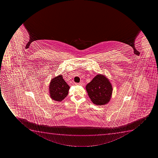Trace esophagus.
I'll list each match as a JSON object with an SVG mask.
<instances>
[{
    "mask_svg": "<svg viewBox=\"0 0 158 158\" xmlns=\"http://www.w3.org/2000/svg\"><path fill=\"white\" fill-rule=\"evenodd\" d=\"M76 85H82V83H75Z\"/></svg>",
    "mask_w": 158,
    "mask_h": 158,
    "instance_id": "1",
    "label": "esophagus"
}]
</instances>
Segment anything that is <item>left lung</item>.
I'll use <instances>...</instances> for the list:
<instances>
[{
  "instance_id": "left-lung-1",
  "label": "left lung",
  "mask_w": 158,
  "mask_h": 158,
  "mask_svg": "<svg viewBox=\"0 0 158 158\" xmlns=\"http://www.w3.org/2000/svg\"><path fill=\"white\" fill-rule=\"evenodd\" d=\"M89 98L94 104L104 105L110 102L113 88L108 78L97 74L85 87Z\"/></svg>"
}]
</instances>
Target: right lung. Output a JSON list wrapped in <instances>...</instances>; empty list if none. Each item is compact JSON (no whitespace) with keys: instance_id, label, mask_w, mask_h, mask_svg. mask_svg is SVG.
Here are the masks:
<instances>
[{"instance_id":"right-lung-1","label":"right lung","mask_w":158,"mask_h":158,"mask_svg":"<svg viewBox=\"0 0 158 158\" xmlns=\"http://www.w3.org/2000/svg\"><path fill=\"white\" fill-rule=\"evenodd\" d=\"M69 85L63 79L62 75L53 78L49 85L51 98L53 100L60 102L65 98L69 92Z\"/></svg>"}]
</instances>
